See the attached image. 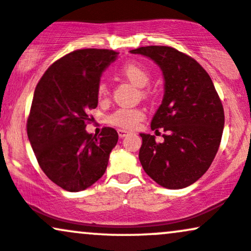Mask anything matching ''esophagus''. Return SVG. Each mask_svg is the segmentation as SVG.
Returning a JSON list of instances; mask_svg holds the SVG:
<instances>
[{
    "mask_svg": "<svg viewBox=\"0 0 251 251\" xmlns=\"http://www.w3.org/2000/svg\"><path fill=\"white\" fill-rule=\"evenodd\" d=\"M117 132H119V136H120L121 138L126 137V135L129 134V131H126V130H123V129H119V130H117Z\"/></svg>",
    "mask_w": 251,
    "mask_h": 251,
    "instance_id": "1",
    "label": "esophagus"
}]
</instances>
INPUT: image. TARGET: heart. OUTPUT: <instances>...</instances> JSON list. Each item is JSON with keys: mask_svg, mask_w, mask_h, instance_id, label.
<instances>
[{"mask_svg": "<svg viewBox=\"0 0 251 251\" xmlns=\"http://www.w3.org/2000/svg\"><path fill=\"white\" fill-rule=\"evenodd\" d=\"M121 75L125 76L129 82L136 85L138 88H144L148 85L150 77V72L142 64L136 62H128L120 69ZM108 96V85L105 82H100L97 87V97L100 100L105 99ZM144 114L138 109H126L120 108L115 113L108 117V122L110 125L120 126L123 129H132L138 125V122L143 120Z\"/></svg>", "mask_w": 251, "mask_h": 251, "instance_id": "heart-1", "label": "heart"}]
</instances>
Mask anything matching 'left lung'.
I'll return each instance as SVG.
<instances>
[{
    "label": "left lung",
    "mask_w": 251,
    "mask_h": 251,
    "mask_svg": "<svg viewBox=\"0 0 251 251\" xmlns=\"http://www.w3.org/2000/svg\"><path fill=\"white\" fill-rule=\"evenodd\" d=\"M160 67L164 79L161 105L151 120V130L163 128V142L140 134V158L144 172L168 189L195 183L213 163L219 150L225 111L210 76L190 56L164 46L130 50Z\"/></svg>",
    "instance_id": "1"
}]
</instances>
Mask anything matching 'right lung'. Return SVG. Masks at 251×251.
Here are the masks:
<instances>
[{
	"label": "right lung",
	"instance_id": "obj_1",
	"mask_svg": "<svg viewBox=\"0 0 251 251\" xmlns=\"http://www.w3.org/2000/svg\"><path fill=\"white\" fill-rule=\"evenodd\" d=\"M119 52L81 49L52 63L36 85L26 123L29 142L44 174L62 189H87L105 173L119 135L113 128L89 134L88 111L99 103L103 72Z\"/></svg>",
	"mask_w": 251,
	"mask_h": 251
}]
</instances>
